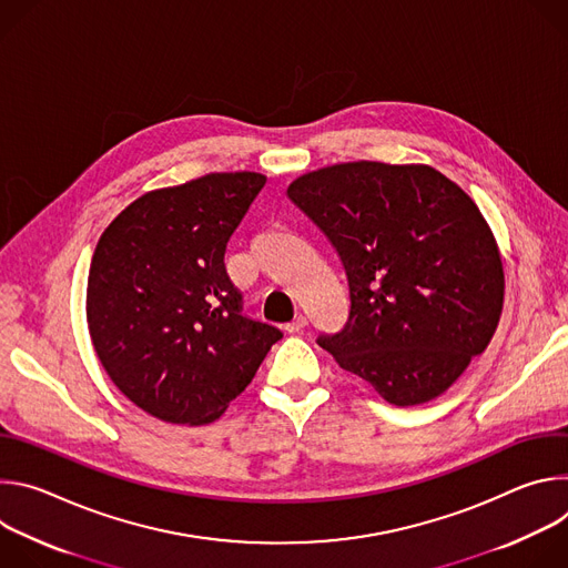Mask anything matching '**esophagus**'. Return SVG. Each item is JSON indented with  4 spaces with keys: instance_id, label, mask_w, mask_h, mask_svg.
<instances>
[{
    "instance_id": "obj_1",
    "label": "esophagus",
    "mask_w": 568,
    "mask_h": 568,
    "mask_svg": "<svg viewBox=\"0 0 568 568\" xmlns=\"http://www.w3.org/2000/svg\"><path fill=\"white\" fill-rule=\"evenodd\" d=\"M305 326H307V318H305L303 314H298L294 321L285 323V331H287L290 335H296V333H301Z\"/></svg>"
}]
</instances>
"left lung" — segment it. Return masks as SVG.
<instances>
[{
	"label": "left lung",
	"instance_id": "1",
	"mask_svg": "<svg viewBox=\"0 0 568 568\" xmlns=\"http://www.w3.org/2000/svg\"><path fill=\"white\" fill-rule=\"evenodd\" d=\"M287 197L342 258L351 314L316 342L388 404L445 393L488 348L504 263L474 200L425 164L348 161L305 173Z\"/></svg>",
	"mask_w": 568,
	"mask_h": 568
}]
</instances>
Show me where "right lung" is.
Listing matches in <instances>:
<instances>
[{"label": "right lung", "instance_id": "1", "mask_svg": "<svg viewBox=\"0 0 568 568\" xmlns=\"http://www.w3.org/2000/svg\"><path fill=\"white\" fill-rule=\"evenodd\" d=\"M209 173L136 197L103 231L88 278V326L116 388L173 425H209L254 379L283 333L242 314L226 242L265 186Z\"/></svg>", "mask_w": 568, "mask_h": 568}]
</instances>
